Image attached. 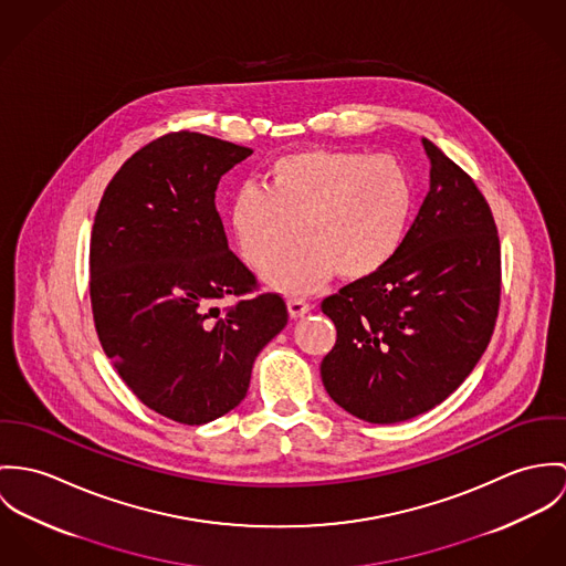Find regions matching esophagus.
Here are the masks:
<instances>
[{"instance_id":"1","label":"esophagus","mask_w":566,"mask_h":566,"mask_svg":"<svg viewBox=\"0 0 566 566\" xmlns=\"http://www.w3.org/2000/svg\"><path fill=\"white\" fill-rule=\"evenodd\" d=\"M311 308H313V306H311L306 300H297V297L289 300V313H291L293 318H300V316L311 313Z\"/></svg>"}]
</instances>
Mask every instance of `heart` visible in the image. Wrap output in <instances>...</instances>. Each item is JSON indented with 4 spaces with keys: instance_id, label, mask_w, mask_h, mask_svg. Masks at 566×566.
I'll return each instance as SVG.
<instances>
[{
    "instance_id": "heart-1",
    "label": "heart",
    "mask_w": 566,
    "mask_h": 566,
    "mask_svg": "<svg viewBox=\"0 0 566 566\" xmlns=\"http://www.w3.org/2000/svg\"><path fill=\"white\" fill-rule=\"evenodd\" d=\"M415 203L406 167L392 156L306 149L271 163L266 189L245 185L228 210L241 258L266 273L293 245L269 284L286 293L318 289L334 271L354 282L399 250Z\"/></svg>"
}]
</instances>
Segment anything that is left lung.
<instances>
[{
  "instance_id": "obj_1",
  "label": "left lung",
  "mask_w": 566,
  "mask_h": 566,
  "mask_svg": "<svg viewBox=\"0 0 566 566\" xmlns=\"http://www.w3.org/2000/svg\"><path fill=\"white\" fill-rule=\"evenodd\" d=\"M430 192L395 255L321 302L336 343L321 363L329 397L369 423H399L444 401L491 343L502 248L473 178L423 138Z\"/></svg>"
}]
</instances>
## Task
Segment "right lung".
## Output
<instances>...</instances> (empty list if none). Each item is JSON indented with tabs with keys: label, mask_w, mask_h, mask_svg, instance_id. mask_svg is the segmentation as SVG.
Here are the masks:
<instances>
[{
	"label": "right lung",
	"mask_w": 566,
	"mask_h": 566,
	"mask_svg": "<svg viewBox=\"0 0 566 566\" xmlns=\"http://www.w3.org/2000/svg\"><path fill=\"white\" fill-rule=\"evenodd\" d=\"M252 154L199 132H169L115 174L91 232V308L99 343L154 412L201 426L237 408L253 360L289 323L228 248L219 180ZM235 302L219 312L216 302Z\"/></svg>",
	"instance_id": "right-lung-1"
}]
</instances>
